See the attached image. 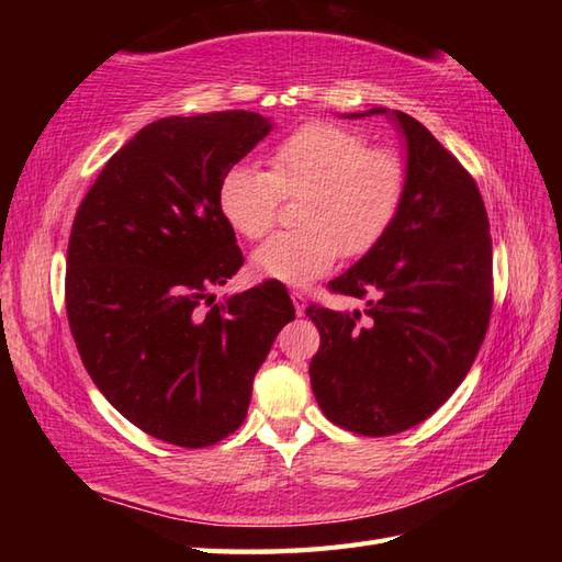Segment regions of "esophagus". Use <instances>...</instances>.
I'll list each match as a JSON object with an SVG mask.
<instances>
[{"label":"esophagus","mask_w":562,"mask_h":562,"mask_svg":"<svg viewBox=\"0 0 562 562\" xmlns=\"http://www.w3.org/2000/svg\"><path fill=\"white\" fill-rule=\"evenodd\" d=\"M292 302H294V312H296V316H304V312H306V296L302 294V292H292Z\"/></svg>","instance_id":"esophagus-1"}]
</instances>
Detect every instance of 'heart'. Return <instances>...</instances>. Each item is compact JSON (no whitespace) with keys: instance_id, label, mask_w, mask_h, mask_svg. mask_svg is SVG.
I'll return each instance as SVG.
<instances>
[{"instance_id":"obj_1","label":"heart","mask_w":562,"mask_h":562,"mask_svg":"<svg viewBox=\"0 0 562 562\" xmlns=\"http://www.w3.org/2000/svg\"><path fill=\"white\" fill-rule=\"evenodd\" d=\"M270 171L236 164L224 173L217 200L224 220L256 241L266 236L284 198H302V229L274 234L254 254L268 280L304 288L326 274L340 256L372 248L396 217L405 166L396 151L369 147L355 130L308 123L270 151Z\"/></svg>"}]
</instances>
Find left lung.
<instances>
[{"instance_id": "8db88e82", "label": "left lung", "mask_w": 562, "mask_h": 562, "mask_svg": "<svg viewBox=\"0 0 562 562\" xmlns=\"http://www.w3.org/2000/svg\"><path fill=\"white\" fill-rule=\"evenodd\" d=\"M391 115L408 149L396 217L355 266L333 280L336 294L366 300L362 312L312 304L321 333L308 364L314 396L330 423L386 437L427 420L479 355L493 312V241L481 190L429 130Z\"/></svg>"}]
</instances>
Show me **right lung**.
<instances>
[{
    "label": "right lung",
    "mask_w": 562,
    "mask_h": 562,
    "mask_svg": "<svg viewBox=\"0 0 562 562\" xmlns=\"http://www.w3.org/2000/svg\"><path fill=\"white\" fill-rule=\"evenodd\" d=\"M270 130L250 111L154 121L103 166L71 224L65 302L81 362L117 413L176 447L217 445L244 423L294 318L278 280L224 304L210 294L244 266L220 183Z\"/></svg>",
    "instance_id": "right-lung-1"
}]
</instances>
